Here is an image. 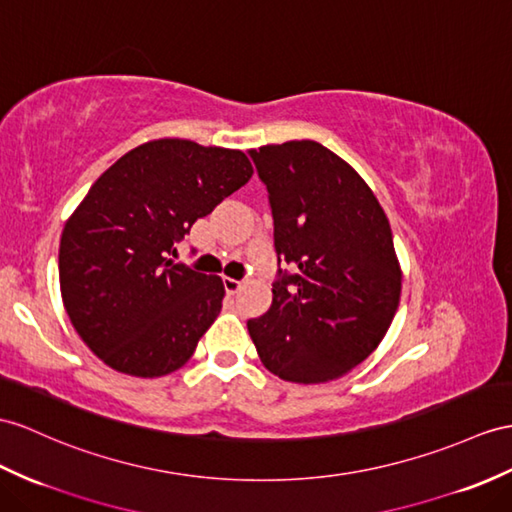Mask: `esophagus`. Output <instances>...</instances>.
Returning a JSON list of instances; mask_svg holds the SVG:
<instances>
[{"mask_svg":"<svg viewBox=\"0 0 512 512\" xmlns=\"http://www.w3.org/2000/svg\"><path fill=\"white\" fill-rule=\"evenodd\" d=\"M223 286H226L228 293H239L243 289V280H234V278H223Z\"/></svg>","mask_w":512,"mask_h":512,"instance_id":"1","label":"esophagus"}]
</instances>
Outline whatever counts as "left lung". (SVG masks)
<instances>
[{
    "label": "left lung",
    "instance_id": "1",
    "mask_svg": "<svg viewBox=\"0 0 512 512\" xmlns=\"http://www.w3.org/2000/svg\"><path fill=\"white\" fill-rule=\"evenodd\" d=\"M247 154L267 186L278 256L271 308L247 321L249 336L282 380L341 378L376 350L400 304L389 219L365 180L317 141Z\"/></svg>",
    "mask_w": 512,
    "mask_h": 512
}]
</instances>
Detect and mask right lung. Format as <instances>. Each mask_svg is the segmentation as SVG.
<instances>
[{"label": "right lung", "mask_w": 512, "mask_h": 512, "mask_svg": "<svg viewBox=\"0 0 512 512\" xmlns=\"http://www.w3.org/2000/svg\"><path fill=\"white\" fill-rule=\"evenodd\" d=\"M239 149L160 139L106 169L60 239V293L82 341L136 378L180 369L221 310L219 276L173 263L191 226L252 178Z\"/></svg>", "instance_id": "obj_1"}]
</instances>
